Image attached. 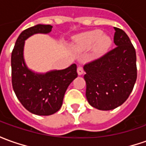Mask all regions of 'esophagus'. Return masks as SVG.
Here are the masks:
<instances>
[{
  "label": "esophagus",
  "mask_w": 146,
  "mask_h": 146,
  "mask_svg": "<svg viewBox=\"0 0 146 146\" xmlns=\"http://www.w3.org/2000/svg\"><path fill=\"white\" fill-rule=\"evenodd\" d=\"M77 73H78L79 76H81L82 74L84 73V69H83V67H81V66H78V68H77Z\"/></svg>",
  "instance_id": "obj_1"
}]
</instances>
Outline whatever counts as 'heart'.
I'll return each mask as SVG.
<instances>
[{
  "label": "heart",
  "instance_id": "obj_1",
  "mask_svg": "<svg viewBox=\"0 0 146 146\" xmlns=\"http://www.w3.org/2000/svg\"><path fill=\"white\" fill-rule=\"evenodd\" d=\"M74 43L76 48L79 50H88L93 47L94 54L100 56L110 47L112 40L109 36L103 35L102 30L97 29L76 36Z\"/></svg>",
  "mask_w": 146,
  "mask_h": 146
}]
</instances>
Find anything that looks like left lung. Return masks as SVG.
Returning a JSON list of instances; mask_svg holds the SVG:
<instances>
[{"mask_svg":"<svg viewBox=\"0 0 146 146\" xmlns=\"http://www.w3.org/2000/svg\"><path fill=\"white\" fill-rule=\"evenodd\" d=\"M116 47L84 66L86 98L93 107L110 110L121 106L137 80L136 50L126 33L114 27Z\"/></svg>","mask_w":146,"mask_h":146,"instance_id":"obj_1","label":"left lung"}]
</instances>
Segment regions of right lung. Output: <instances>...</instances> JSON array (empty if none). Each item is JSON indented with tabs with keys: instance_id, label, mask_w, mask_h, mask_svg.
Masks as SVG:
<instances>
[{
	"instance_id": "obj_1",
	"label": "right lung",
	"mask_w": 146,
	"mask_h": 146,
	"mask_svg": "<svg viewBox=\"0 0 146 146\" xmlns=\"http://www.w3.org/2000/svg\"><path fill=\"white\" fill-rule=\"evenodd\" d=\"M52 27L37 24L24 30L18 37L11 54L14 93L26 109L37 115H50L58 111L67 88L78 76L76 64L46 73H36L27 66L23 57L25 40L37 33L48 34Z\"/></svg>"
}]
</instances>
